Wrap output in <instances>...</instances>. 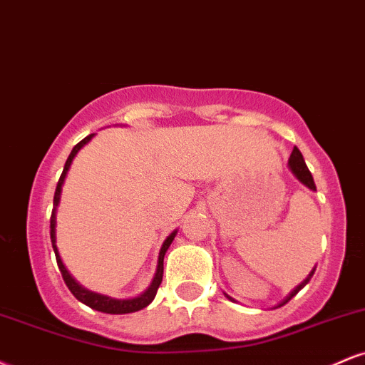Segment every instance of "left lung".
<instances>
[{"instance_id": "left-lung-1", "label": "left lung", "mask_w": 365, "mask_h": 365, "mask_svg": "<svg viewBox=\"0 0 365 365\" xmlns=\"http://www.w3.org/2000/svg\"><path fill=\"white\" fill-rule=\"evenodd\" d=\"M288 166H290V170H292V173L295 175L297 178L300 180V182L304 183V185H307L309 188H312V190H316V183H314V178H312V175H311V171H309V168H307V165H305V161H304V156H302V153H300L299 150V148H293V150H292V156H290V159H288ZM312 274H314V271L311 274L307 276V278L304 279L302 283L299 284V287L295 288V290H293L290 295L287 297V299L283 300L282 304L278 305V307H282V305H284L287 302H290V300L293 299V297L297 295V293H299L300 290H302V288L305 287V284L309 283V279L312 278ZM230 299V297H228Z\"/></svg>"}]
</instances>
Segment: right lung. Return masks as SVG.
I'll return each mask as SVG.
<instances>
[{
    "label": "right lung",
    "instance_id": "1",
    "mask_svg": "<svg viewBox=\"0 0 365 365\" xmlns=\"http://www.w3.org/2000/svg\"><path fill=\"white\" fill-rule=\"evenodd\" d=\"M92 135L94 133H91V135H87L86 139L78 142L77 145L72 149V153H70L68 159H66L65 163V168H63V173L60 180H58V185H56V192H54V199H53V212H51V220H49V228H51V244H53V250H54V255H56V262H58V267H60L61 271V276H63V282L66 283V287H68V290L73 293V297L77 300H81L82 304L89 305L91 309H96V311L99 312H106V314H128V312H137L140 311V309L148 307V305L153 302L154 297H156L158 293V288L159 284L163 282V259H165V254L166 250H168V247L171 245V242H173L175 235H177V232H173L171 235L166 238L165 244H163L161 250H159V259H158V269H156V274H154V279L153 283H150V287L145 290L142 295L135 297V299H128V300H116V299H111V297H106V295H99V293H94V292H89L86 290V288H82L81 284H78L75 279L70 276L68 271H66V267L63 266L61 259H60V254H58V249L56 245H54V242H56V237H54V226H56V206L58 202H60V195H61V185L63 182H65V177H66V171H68L70 165H72L75 154L81 150L83 145L87 144L92 139Z\"/></svg>",
    "mask_w": 365,
    "mask_h": 365
}]
</instances>
